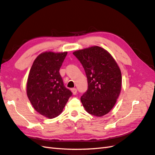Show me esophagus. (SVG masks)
<instances>
[{
    "mask_svg": "<svg viewBox=\"0 0 155 155\" xmlns=\"http://www.w3.org/2000/svg\"><path fill=\"white\" fill-rule=\"evenodd\" d=\"M71 91H72V92H73V94L74 95H76V94H77V88H72V89H71Z\"/></svg>",
    "mask_w": 155,
    "mask_h": 155,
    "instance_id": "esophagus-1",
    "label": "esophagus"
}]
</instances>
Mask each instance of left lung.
Wrapping results in <instances>:
<instances>
[{"label": "left lung", "mask_w": 155, "mask_h": 155, "mask_svg": "<svg viewBox=\"0 0 155 155\" xmlns=\"http://www.w3.org/2000/svg\"><path fill=\"white\" fill-rule=\"evenodd\" d=\"M73 55L83 66L88 90L81 100L90 114L102 117L116 103L121 88L120 67L111 54L99 46L77 50Z\"/></svg>", "instance_id": "obj_1"}]
</instances>
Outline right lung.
Instances as JSON below:
<instances>
[{
    "label": "right lung",
    "mask_w": 155,
    "mask_h": 155,
    "mask_svg": "<svg viewBox=\"0 0 155 155\" xmlns=\"http://www.w3.org/2000/svg\"><path fill=\"white\" fill-rule=\"evenodd\" d=\"M67 52L45 51L36 57L28 75L26 92L34 108L49 119L62 112L72 92L63 84L59 69Z\"/></svg>",
    "instance_id": "obj_1"
}]
</instances>
